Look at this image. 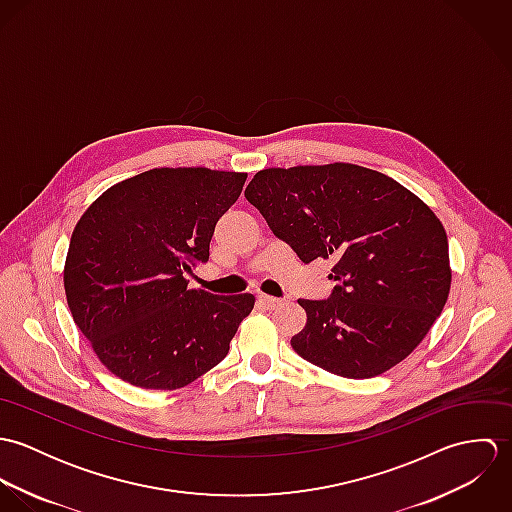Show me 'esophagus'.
<instances>
[{"mask_svg": "<svg viewBox=\"0 0 512 512\" xmlns=\"http://www.w3.org/2000/svg\"><path fill=\"white\" fill-rule=\"evenodd\" d=\"M258 301L266 307V309H276L280 307L284 301L278 299V297H272V295H258Z\"/></svg>", "mask_w": 512, "mask_h": 512, "instance_id": "esophagus-1", "label": "esophagus"}]
</instances>
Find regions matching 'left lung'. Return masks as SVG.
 <instances>
[{
  "mask_svg": "<svg viewBox=\"0 0 512 512\" xmlns=\"http://www.w3.org/2000/svg\"><path fill=\"white\" fill-rule=\"evenodd\" d=\"M244 197L303 264L333 258L327 299L293 351L345 378H372L428 335L451 286L447 236L432 209L394 179L351 163L264 169Z\"/></svg>",
  "mask_w": 512,
  "mask_h": 512,
  "instance_id": "obj_1",
  "label": "left lung"
}]
</instances>
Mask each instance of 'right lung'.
Returning <instances> with one entry per match:
<instances>
[{"instance_id": "right-lung-1", "label": "right lung", "mask_w": 512, "mask_h": 512, "mask_svg": "<svg viewBox=\"0 0 512 512\" xmlns=\"http://www.w3.org/2000/svg\"><path fill=\"white\" fill-rule=\"evenodd\" d=\"M246 173L161 167L102 193L74 226L65 292L74 323L112 374L175 390L219 365L254 295L189 290Z\"/></svg>"}]
</instances>
